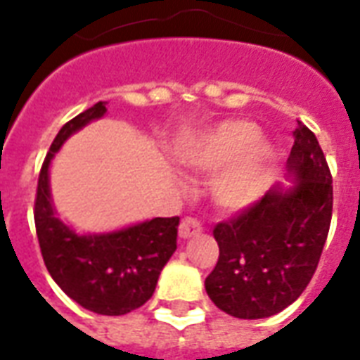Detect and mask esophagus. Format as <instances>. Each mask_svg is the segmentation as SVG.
I'll return each instance as SVG.
<instances>
[{
	"label": "esophagus",
	"instance_id": "obj_1",
	"mask_svg": "<svg viewBox=\"0 0 360 360\" xmlns=\"http://www.w3.org/2000/svg\"><path fill=\"white\" fill-rule=\"evenodd\" d=\"M202 233V226L196 221L195 218H185L179 226V237L181 239H191L196 235Z\"/></svg>",
	"mask_w": 360,
	"mask_h": 360
}]
</instances>
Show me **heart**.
<instances>
[{"mask_svg":"<svg viewBox=\"0 0 360 360\" xmlns=\"http://www.w3.org/2000/svg\"><path fill=\"white\" fill-rule=\"evenodd\" d=\"M276 148L258 136V127L243 119H227L188 142L181 164L191 172L214 173L210 195L219 210L239 214L262 198L270 187Z\"/></svg>","mask_w":360,"mask_h":360,"instance_id":"b5f03b06","label":"heart"}]
</instances>
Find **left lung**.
<instances>
[{
  "label": "left lung",
  "mask_w": 360,
  "mask_h": 360,
  "mask_svg": "<svg viewBox=\"0 0 360 360\" xmlns=\"http://www.w3.org/2000/svg\"><path fill=\"white\" fill-rule=\"evenodd\" d=\"M287 181L214 227L219 258L204 281L219 310L243 320L278 314L309 285L332 221V175L316 136L299 121Z\"/></svg>",
  "instance_id": "left-lung-1"
}]
</instances>
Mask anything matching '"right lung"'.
Here are the masks:
<instances>
[{
    "label": "right lung",
    "mask_w": 360,
    "mask_h": 360,
    "mask_svg": "<svg viewBox=\"0 0 360 360\" xmlns=\"http://www.w3.org/2000/svg\"><path fill=\"white\" fill-rule=\"evenodd\" d=\"M105 111V102L94 103L53 139L38 177L34 224L44 264L61 291L90 312L121 316L154 295L160 274L177 249L179 218L146 219L103 233H81L59 218L51 198V160L67 139Z\"/></svg>",
    "instance_id": "obj_1"
}]
</instances>
